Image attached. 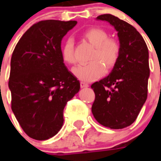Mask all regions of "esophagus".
I'll use <instances>...</instances> for the list:
<instances>
[{"mask_svg":"<svg viewBox=\"0 0 161 161\" xmlns=\"http://www.w3.org/2000/svg\"><path fill=\"white\" fill-rule=\"evenodd\" d=\"M88 83H83V82H81L80 83V87L82 88H88Z\"/></svg>","mask_w":161,"mask_h":161,"instance_id":"esophagus-1","label":"esophagus"}]
</instances>
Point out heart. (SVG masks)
<instances>
[{"label":"heart","instance_id":"heart-1","mask_svg":"<svg viewBox=\"0 0 161 161\" xmlns=\"http://www.w3.org/2000/svg\"><path fill=\"white\" fill-rule=\"evenodd\" d=\"M83 37L94 47L89 60L90 63L73 68L74 75L82 81L91 82L100 78L104 73V68L109 70L116 64L120 55V45L115 39L110 38L105 30L91 27L83 32ZM64 63L73 65L76 63L74 47L72 39H68L61 48Z\"/></svg>","mask_w":161,"mask_h":161}]
</instances>
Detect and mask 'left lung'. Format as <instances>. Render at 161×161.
Wrapping results in <instances>:
<instances>
[{
    "mask_svg": "<svg viewBox=\"0 0 161 161\" xmlns=\"http://www.w3.org/2000/svg\"><path fill=\"white\" fill-rule=\"evenodd\" d=\"M97 20L117 31L120 55L108 76L91 85L95 93L92 113L100 125L119 130L135 122L147 98L149 51L140 32L126 21L110 14Z\"/></svg>",
    "mask_w": 161,
    "mask_h": 161,
    "instance_id": "obj_1",
    "label": "left lung"
}]
</instances>
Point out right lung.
Masks as SVG:
<instances>
[{
  "instance_id": "obj_1",
  "label": "right lung",
  "mask_w": 161,
  "mask_h": 161,
  "mask_svg": "<svg viewBox=\"0 0 161 161\" xmlns=\"http://www.w3.org/2000/svg\"><path fill=\"white\" fill-rule=\"evenodd\" d=\"M77 21L46 20L23 34L11 59V109L24 132L48 140L63 125V109L80 89L61 55L62 39Z\"/></svg>"
}]
</instances>
